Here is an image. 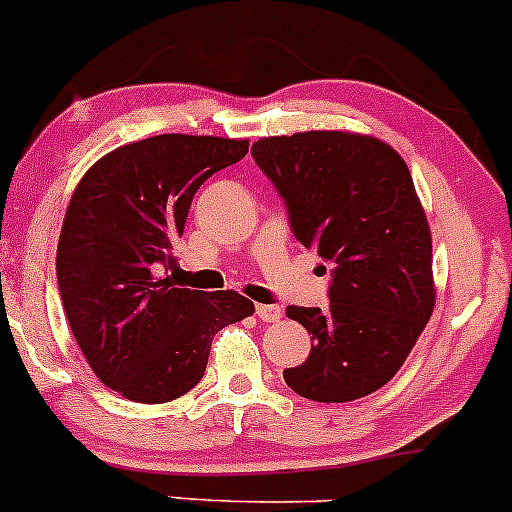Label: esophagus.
Wrapping results in <instances>:
<instances>
[{
	"instance_id": "1",
	"label": "esophagus",
	"mask_w": 512,
	"mask_h": 512,
	"mask_svg": "<svg viewBox=\"0 0 512 512\" xmlns=\"http://www.w3.org/2000/svg\"><path fill=\"white\" fill-rule=\"evenodd\" d=\"M256 315L261 323H278L283 318L281 305H256Z\"/></svg>"
}]
</instances>
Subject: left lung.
<instances>
[{"label":"left lung","mask_w":512,"mask_h":512,"mask_svg":"<svg viewBox=\"0 0 512 512\" xmlns=\"http://www.w3.org/2000/svg\"><path fill=\"white\" fill-rule=\"evenodd\" d=\"M251 155L286 202L295 239L330 266L328 308L288 305L313 337L308 360L283 379L313 402L377 392L436 300L431 231L409 167L387 142L340 130L261 138Z\"/></svg>","instance_id":"obj_1"}]
</instances>
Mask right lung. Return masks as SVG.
<instances>
[{
	"mask_svg": "<svg viewBox=\"0 0 512 512\" xmlns=\"http://www.w3.org/2000/svg\"><path fill=\"white\" fill-rule=\"evenodd\" d=\"M249 140L155 135L100 157L66 209L56 278L88 365L125 399L162 404L204 377L221 328L254 313L236 291H189L162 276L197 189Z\"/></svg>",
	"mask_w": 512,
	"mask_h": 512,
	"instance_id": "1",
	"label": "right lung"
}]
</instances>
